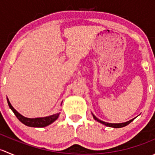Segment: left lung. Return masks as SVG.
I'll return each mask as SVG.
<instances>
[{"mask_svg": "<svg viewBox=\"0 0 155 155\" xmlns=\"http://www.w3.org/2000/svg\"><path fill=\"white\" fill-rule=\"evenodd\" d=\"M93 115V114H92ZM93 117L94 118L96 121H97L98 122L101 123V124H104V125L107 126V127H114V128H120V127H125L127 125V124H129L131 122V121H133L134 120V118H133V119L130 120V121H127V122H124V123H118V124H112V123H108V122H105V121H101V120L98 119L97 118L95 115H93Z\"/></svg>", "mask_w": 155, "mask_h": 155, "instance_id": "8db88e82", "label": "left lung"}]
</instances>
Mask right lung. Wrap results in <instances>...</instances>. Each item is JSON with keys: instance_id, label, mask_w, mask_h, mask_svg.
<instances>
[{"instance_id": "obj_1", "label": "right lung", "mask_w": 155, "mask_h": 155, "mask_svg": "<svg viewBox=\"0 0 155 155\" xmlns=\"http://www.w3.org/2000/svg\"><path fill=\"white\" fill-rule=\"evenodd\" d=\"M7 99L9 107H10L11 110L14 112V114H15V116L17 117V118H18L21 123H23V124L28 127H44L49 125L51 123L54 122V121H56V120L58 119V118L59 114H60V112H59V113L54 114V115H49V116L43 117V118H26V117H24L23 115H21V114L18 113V112L12 107V106L11 105L8 98H7Z\"/></svg>"}]
</instances>
